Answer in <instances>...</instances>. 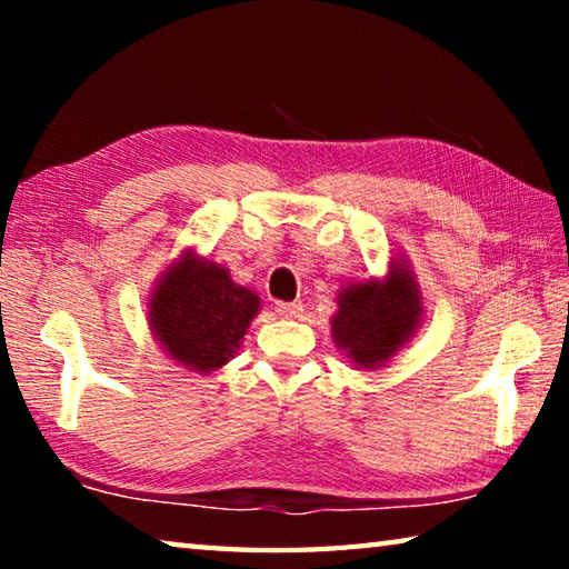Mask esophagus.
Returning a JSON list of instances; mask_svg holds the SVG:
<instances>
[{
    "instance_id": "obj_1",
    "label": "esophagus",
    "mask_w": 569,
    "mask_h": 569,
    "mask_svg": "<svg viewBox=\"0 0 569 569\" xmlns=\"http://www.w3.org/2000/svg\"><path fill=\"white\" fill-rule=\"evenodd\" d=\"M276 313L281 316V319H301L303 316V303H276Z\"/></svg>"
}]
</instances>
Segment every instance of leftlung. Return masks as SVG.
<instances>
[{"label": "left lung", "instance_id": "1", "mask_svg": "<svg viewBox=\"0 0 569 569\" xmlns=\"http://www.w3.org/2000/svg\"><path fill=\"white\" fill-rule=\"evenodd\" d=\"M331 339L359 371L383 369L423 326V296L409 258L393 253L387 273L339 286Z\"/></svg>", "mask_w": 569, "mask_h": 569}]
</instances>
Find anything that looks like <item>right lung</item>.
Wrapping results in <instances>:
<instances>
[{
  "label": "right lung",
  "instance_id": "add662e5",
  "mask_svg": "<svg viewBox=\"0 0 569 569\" xmlns=\"http://www.w3.org/2000/svg\"><path fill=\"white\" fill-rule=\"evenodd\" d=\"M258 311V293L236 283L223 263L200 256L196 246L182 248L160 271L146 303L148 329L160 351L180 369L203 377L233 359Z\"/></svg>",
  "mask_w": 569,
  "mask_h": 569
}]
</instances>
